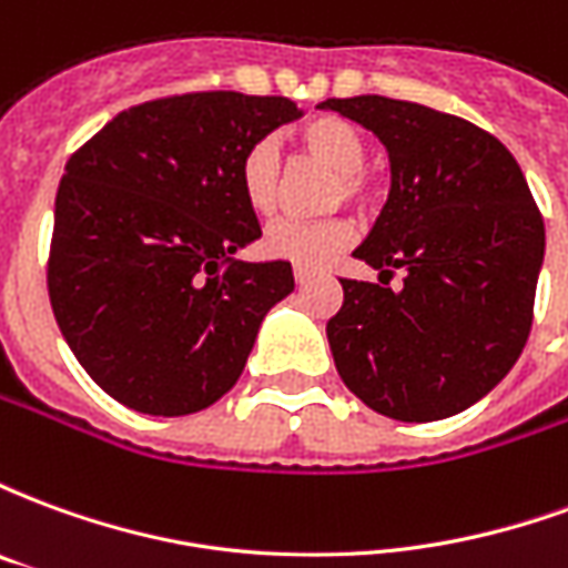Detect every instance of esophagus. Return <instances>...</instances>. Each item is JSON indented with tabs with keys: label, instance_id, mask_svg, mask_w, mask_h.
I'll return each mask as SVG.
<instances>
[{
	"label": "esophagus",
	"instance_id": "1",
	"mask_svg": "<svg viewBox=\"0 0 568 568\" xmlns=\"http://www.w3.org/2000/svg\"><path fill=\"white\" fill-rule=\"evenodd\" d=\"M313 276H316V273H313V271H304V267H295V283H297V285H307L310 280H313Z\"/></svg>",
	"mask_w": 568,
	"mask_h": 568
}]
</instances>
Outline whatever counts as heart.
<instances>
[{"mask_svg": "<svg viewBox=\"0 0 568 568\" xmlns=\"http://www.w3.org/2000/svg\"><path fill=\"white\" fill-rule=\"evenodd\" d=\"M295 151L301 158L328 166L334 173L328 203H356L368 206L374 200V179L365 170L368 142L356 124L337 115H316L295 130ZM240 197L255 215H271L280 206L283 194V170L273 142H252L240 166H236ZM356 227L349 219H322V222H301V219H280L264 227L261 252L273 261H288L304 271H320L353 243Z\"/></svg>", "mask_w": 568, "mask_h": 568, "instance_id": "obj_1", "label": "heart"}]
</instances>
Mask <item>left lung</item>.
Masks as SVG:
<instances>
[{
    "label": "left lung",
    "instance_id": "obj_1",
    "mask_svg": "<svg viewBox=\"0 0 568 568\" xmlns=\"http://www.w3.org/2000/svg\"><path fill=\"white\" fill-rule=\"evenodd\" d=\"M389 151L393 187L353 252L379 283L341 280L325 332L346 389L402 423L480 402L532 328L545 222L514 154L465 118L389 97L325 100ZM393 270L406 283L388 288Z\"/></svg>",
    "mask_w": 568,
    "mask_h": 568
}]
</instances>
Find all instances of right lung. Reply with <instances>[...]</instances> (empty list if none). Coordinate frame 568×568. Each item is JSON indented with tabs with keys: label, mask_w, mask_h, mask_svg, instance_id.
I'll list each match as a JSON object with an SVG mask.
<instances>
[{
	"label": "right lung",
	"mask_w": 568,
	"mask_h": 568,
	"mask_svg": "<svg viewBox=\"0 0 568 568\" xmlns=\"http://www.w3.org/2000/svg\"><path fill=\"white\" fill-rule=\"evenodd\" d=\"M301 118L285 97L182 93L115 115L67 163L48 295L91 381L130 410L185 417L246 368L288 261H236L258 240L236 166Z\"/></svg>",
	"instance_id": "1"
}]
</instances>
